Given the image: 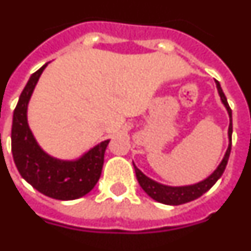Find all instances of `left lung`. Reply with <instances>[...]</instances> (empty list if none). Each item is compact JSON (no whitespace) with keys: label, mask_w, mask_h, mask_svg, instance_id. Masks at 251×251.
Listing matches in <instances>:
<instances>
[{"label":"left lung","mask_w":251,"mask_h":251,"mask_svg":"<svg viewBox=\"0 0 251 251\" xmlns=\"http://www.w3.org/2000/svg\"><path fill=\"white\" fill-rule=\"evenodd\" d=\"M217 84V89H218V93L221 96V100L225 104V107L227 108V112H228L229 116V126H228V138H229V145L227 148L226 154L223 157L221 165L217 167L216 171L210 175L209 177L205 178V180L201 181L195 185H189V186H166V185L158 184L155 181H153L151 178L147 177L144 174H143L135 165H134V168H135V174L136 178H138L139 185L142 186L143 190L148 194L149 197L154 201H159V203L168 204V205H180V204L189 203L191 201H195L198 198H201L204 193H207L210 187L213 186L217 182V180L222 176V174L225 172V168L227 166V162H228L229 153H231V140H232V111L229 108L228 102H227V98L223 93L222 88H221L220 83L216 81Z\"/></svg>","instance_id":"left-lung-1"}]
</instances>
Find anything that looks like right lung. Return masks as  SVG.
<instances>
[{"label": "right lung", "instance_id": "obj_1", "mask_svg": "<svg viewBox=\"0 0 251 251\" xmlns=\"http://www.w3.org/2000/svg\"><path fill=\"white\" fill-rule=\"evenodd\" d=\"M46 66L47 64L31 75L15 107L11 129L12 157L22 177L39 193L57 201H74L89 193L100 180L109 140L96 145L77 161H60L42 151L29 129L26 109Z\"/></svg>", "mask_w": 251, "mask_h": 251}]
</instances>
